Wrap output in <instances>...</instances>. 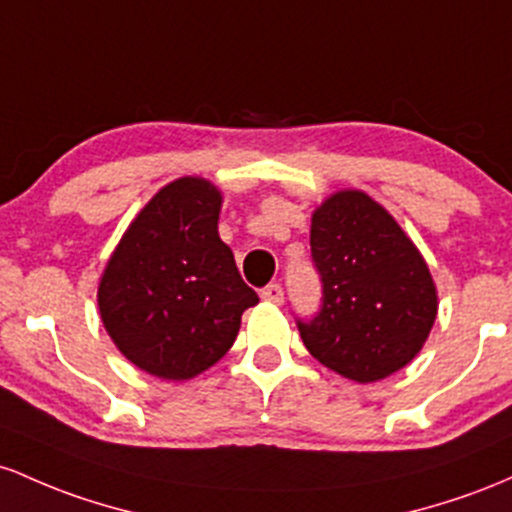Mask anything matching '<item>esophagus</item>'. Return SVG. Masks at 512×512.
<instances>
[{"label":"esophagus","instance_id":"1","mask_svg":"<svg viewBox=\"0 0 512 512\" xmlns=\"http://www.w3.org/2000/svg\"><path fill=\"white\" fill-rule=\"evenodd\" d=\"M261 297H263V300H266V302L283 304V287H280L278 283H273V285L263 287V290H261Z\"/></svg>","mask_w":512,"mask_h":512}]
</instances>
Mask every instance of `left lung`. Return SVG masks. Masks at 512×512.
Segmentation results:
<instances>
[{
    "instance_id": "1",
    "label": "left lung",
    "mask_w": 512,
    "mask_h": 512,
    "mask_svg": "<svg viewBox=\"0 0 512 512\" xmlns=\"http://www.w3.org/2000/svg\"><path fill=\"white\" fill-rule=\"evenodd\" d=\"M321 312L297 329L309 353L346 380L370 384L421 353L438 317V287L399 222L358 188H343L312 212Z\"/></svg>"
}]
</instances>
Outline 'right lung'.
<instances>
[{
    "mask_svg": "<svg viewBox=\"0 0 512 512\" xmlns=\"http://www.w3.org/2000/svg\"><path fill=\"white\" fill-rule=\"evenodd\" d=\"M222 191L200 176L166 183L135 215L99 280L103 329L132 365L183 382L232 348L258 295L217 222Z\"/></svg>",
    "mask_w": 512,
    "mask_h": 512,
    "instance_id": "1",
    "label": "right lung"
}]
</instances>
